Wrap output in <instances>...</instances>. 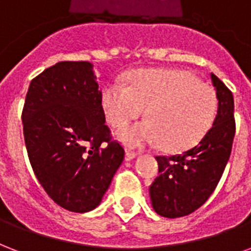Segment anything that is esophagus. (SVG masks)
Wrapping results in <instances>:
<instances>
[{
  "instance_id": "34e87169",
  "label": "esophagus",
  "mask_w": 251,
  "mask_h": 251,
  "mask_svg": "<svg viewBox=\"0 0 251 251\" xmlns=\"http://www.w3.org/2000/svg\"><path fill=\"white\" fill-rule=\"evenodd\" d=\"M137 152H134V151H130V150H126L125 152V160H133L134 158H137Z\"/></svg>"
}]
</instances>
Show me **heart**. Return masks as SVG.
I'll list each match as a JSON object with an SVG mask.
<instances>
[{
    "label": "heart",
    "mask_w": 251,
    "mask_h": 251,
    "mask_svg": "<svg viewBox=\"0 0 251 251\" xmlns=\"http://www.w3.org/2000/svg\"><path fill=\"white\" fill-rule=\"evenodd\" d=\"M108 121L121 127L139 117L149 118L118 131L129 147L156 146L167 151L188 149L204 137L215 120L217 96L208 84L185 71L141 70L129 85L109 84L102 95Z\"/></svg>",
    "instance_id": "obj_1"
}]
</instances>
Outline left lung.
Listing matches in <instances>:
<instances>
[{
    "instance_id": "left-lung-1",
    "label": "left lung",
    "mask_w": 251,
    "mask_h": 251,
    "mask_svg": "<svg viewBox=\"0 0 251 251\" xmlns=\"http://www.w3.org/2000/svg\"><path fill=\"white\" fill-rule=\"evenodd\" d=\"M219 108L213 125L196 146L171 156H155L159 176L150 185V199L156 213L167 219L187 216L200 208L213 194L223 176L234 134L232 92L210 74Z\"/></svg>"
}]
</instances>
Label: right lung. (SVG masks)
I'll list each match as a JSON object with an SVG mask.
<instances>
[{"instance_id":"add662e5","label":"right lung","mask_w":251,"mask_h":251,"mask_svg":"<svg viewBox=\"0 0 251 251\" xmlns=\"http://www.w3.org/2000/svg\"><path fill=\"white\" fill-rule=\"evenodd\" d=\"M93 64L59 62L28 87L24 135L36 179L57 205L84 213L104 198L125 151L105 125Z\"/></svg>"}]
</instances>
